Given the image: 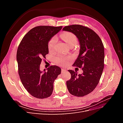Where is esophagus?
Returning <instances> with one entry per match:
<instances>
[{
    "label": "esophagus",
    "mask_w": 123,
    "mask_h": 123,
    "mask_svg": "<svg viewBox=\"0 0 123 123\" xmlns=\"http://www.w3.org/2000/svg\"><path fill=\"white\" fill-rule=\"evenodd\" d=\"M66 71V70L64 69H62V73H64Z\"/></svg>",
    "instance_id": "obj_1"
}]
</instances>
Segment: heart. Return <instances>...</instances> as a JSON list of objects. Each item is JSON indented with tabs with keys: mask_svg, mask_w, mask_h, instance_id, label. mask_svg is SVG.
<instances>
[{
	"mask_svg": "<svg viewBox=\"0 0 123 123\" xmlns=\"http://www.w3.org/2000/svg\"><path fill=\"white\" fill-rule=\"evenodd\" d=\"M61 37L64 40V42L67 44V45L70 47L73 45L75 46L77 43L76 37L73 34L70 32H65L61 35ZM57 43V38L54 37L52 38L48 44V48L50 51H53L54 50L55 44ZM56 61L57 62H61V63H64L65 58L63 57L60 56L56 58Z\"/></svg>",
	"mask_w": 123,
	"mask_h": 123,
	"instance_id": "1",
	"label": "heart"
}]
</instances>
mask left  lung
I'll return each instance as SVG.
<instances>
[{
	"mask_svg": "<svg viewBox=\"0 0 123 123\" xmlns=\"http://www.w3.org/2000/svg\"><path fill=\"white\" fill-rule=\"evenodd\" d=\"M63 31L72 33L80 43L79 54L73 65L83 68V73L69 70L71 77L67 81L70 93L79 97L90 93L98 85L104 67V47L96 33L86 27L73 25L66 26Z\"/></svg>",
	"mask_w": 123,
	"mask_h": 123,
	"instance_id": "8db88e82",
	"label": "left lung"
}]
</instances>
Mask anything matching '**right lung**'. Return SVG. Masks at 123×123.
Here are the masks:
<instances>
[{"label": "right lung", "mask_w": 123, "mask_h": 123, "mask_svg": "<svg viewBox=\"0 0 123 123\" xmlns=\"http://www.w3.org/2000/svg\"><path fill=\"white\" fill-rule=\"evenodd\" d=\"M62 27L38 26L30 30L22 39L17 51L18 73L21 83L33 96L44 98L53 90V83L61 69L52 66L40 70L42 58L49 53L48 43Z\"/></svg>", "instance_id": "add662e5"}]
</instances>
